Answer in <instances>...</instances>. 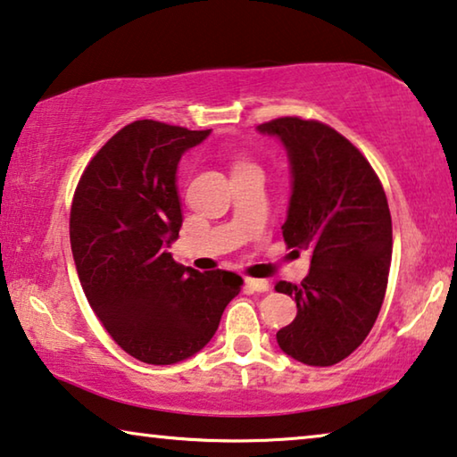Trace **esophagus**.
Returning <instances> with one entry per match:
<instances>
[{"mask_svg":"<svg viewBox=\"0 0 457 457\" xmlns=\"http://www.w3.org/2000/svg\"><path fill=\"white\" fill-rule=\"evenodd\" d=\"M244 285H246V289L258 291V294H267V291L270 289V285H269L267 278H246V281H244Z\"/></svg>","mask_w":457,"mask_h":457,"instance_id":"esophagus-1","label":"esophagus"}]
</instances>
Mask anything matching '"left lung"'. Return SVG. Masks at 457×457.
<instances>
[{
  "mask_svg": "<svg viewBox=\"0 0 457 457\" xmlns=\"http://www.w3.org/2000/svg\"><path fill=\"white\" fill-rule=\"evenodd\" d=\"M256 131L277 137L287 152L285 242L312 252L302 283L275 285L297 303L295 320L277 332V343L305 365H335L363 343L384 303L392 261L386 193L370 162L328 125L283 117Z\"/></svg>",
  "mask_w": 457,
  "mask_h": 457,
  "instance_id": "left-lung-1",
  "label": "left lung"
}]
</instances>
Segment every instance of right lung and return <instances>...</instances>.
I'll return each mask as SVG.
<instances>
[{"label": "right lung", "instance_id": "right-lung-1", "mask_svg": "<svg viewBox=\"0 0 457 457\" xmlns=\"http://www.w3.org/2000/svg\"><path fill=\"white\" fill-rule=\"evenodd\" d=\"M209 135L135 120L94 155L73 196L71 252L87 302L114 343L149 365L199 353L240 294L236 272L187 269L168 252L182 228L179 162Z\"/></svg>", "mask_w": 457, "mask_h": 457}]
</instances>
